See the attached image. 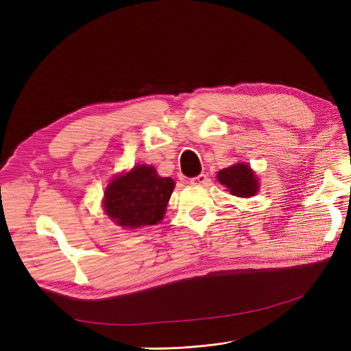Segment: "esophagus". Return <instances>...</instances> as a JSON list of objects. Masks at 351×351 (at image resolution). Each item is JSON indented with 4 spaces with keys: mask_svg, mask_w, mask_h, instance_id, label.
I'll return each mask as SVG.
<instances>
[{
    "mask_svg": "<svg viewBox=\"0 0 351 351\" xmlns=\"http://www.w3.org/2000/svg\"><path fill=\"white\" fill-rule=\"evenodd\" d=\"M206 182H208L206 174H199L193 178H190V183H192V184H205Z\"/></svg>",
    "mask_w": 351,
    "mask_h": 351,
    "instance_id": "esophagus-1",
    "label": "esophagus"
}]
</instances>
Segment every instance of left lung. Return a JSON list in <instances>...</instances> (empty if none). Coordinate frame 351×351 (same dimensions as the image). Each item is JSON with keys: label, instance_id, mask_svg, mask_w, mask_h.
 I'll list each match as a JSON object with an SVG mask.
<instances>
[{"label": "left lung", "instance_id": "1", "mask_svg": "<svg viewBox=\"0 0 351 351\" xmlns=\"http://www.w3.org/2000/svg\"><path fill=\"white\" fill-rule=\"evenodd\" d=\"M218 180L234 196L249 197L258 192V178L252 173L247 164H236L221 169Z\"/></svg>", "mask_w": 351, "mask_h": 351}]
</instances>
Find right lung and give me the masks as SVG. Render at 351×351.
Returning a JSON list of instances; mask_svg holds the SVG:
<instances>
[{
    "instance_id": "obj_1",
    "label": "right lung",
    "mask_w": 351,
    "mask_h": 351,
    "mask_svg": "<svg viewBox=\"0 0 351 351\" xmlns=\"http://www.w3.org/2000/svg\"><path fill=\"white\" fill-rule=\"evenodd\" d=\"M173 190V178L159 177L154 167L137 165L108 184L104 208L119 226H154L162 219Z\"/></svg>"
}]
</instances>
